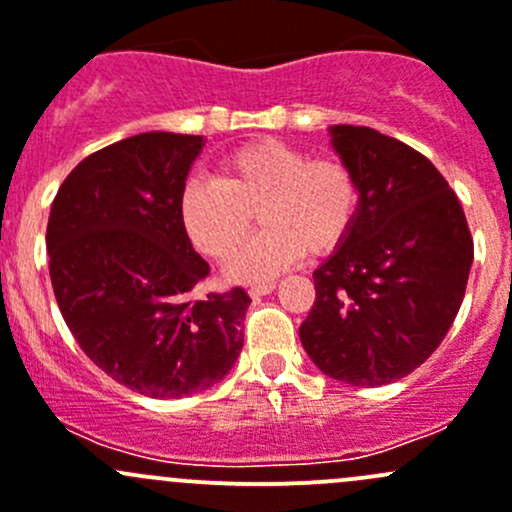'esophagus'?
<instances>
[{
	"instance_id": "obj_1",
	"label": "esophagus",
	"mask_w": 512,
	"mask_h": 512,
	"mask_svg": "<svg viewBox=\"0 0 512 512\" xmlns=\"http://www.w3.org/2000/svg\"><path fill=\"white\" fill-rule=\"evenodd\" d=\"M273 288H276V283H273V281L254 283V286L249 288V293H251V296H254V298H261V296H268V293H271Z\"/></svg>"
}]
</instances>
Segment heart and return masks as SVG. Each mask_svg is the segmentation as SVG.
Wrapping results in <instances>:
<instances>
[{
    "instance_id": "1",
    "label": "heart",
    "mask_w": 512,
    "mask_h": 512,
    "mask_svg": "<svg viewBox=\"0 0 512 512\" xmlns=\"http://www.w3.org/2000/svg\"><path fill=\"white\" fill-rule=\"evenodd\" d=\"M353 171L331 156L308 159L296 146L261 139L239 146L216 166V181H189L179 219L196 251L234 263L231 276L268 278L303 254L326 256L343 244L358 214Z\"/></svg>"
}]
</instances>
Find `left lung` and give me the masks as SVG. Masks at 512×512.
<instances>
[{
    "label": "left lung",
    "instance_id": "left-lung-1",
    "mask_svg": "<svg viewBox=\"0 0 512 512\" xmlns=\"http://www.w3.org/2000/svg\"><path fill=\"white\" fill-rule=\"evenodd\" d=\"M328 134L361 199L353 229L313 271L316 301L298 336L326 376L386 386L426 363L453 326L473 239L426 156L368 126Z\"/></svg>",
    "mask_w": 512,
    "mask_h": 512
}]
</instances>
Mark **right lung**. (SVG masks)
<instances>
[{"label": "right lung", "mask_w": 512, "mask_h": 512, "mask_svg": "<svg viewBox=\"0 0 512 512\" xmlns=\"http://www.w3.org/2000/svg\"><path fill=\"white\" fill-rule=\"evenodd\" d=\"M204 136L146 131L86 156L54 196L49 276L59 311L106 376L149 398L219 383L244 348V288L191 298L209 263L179 199Z\"/></svg>", "instance_id": "obj_1"}]
</instances>
